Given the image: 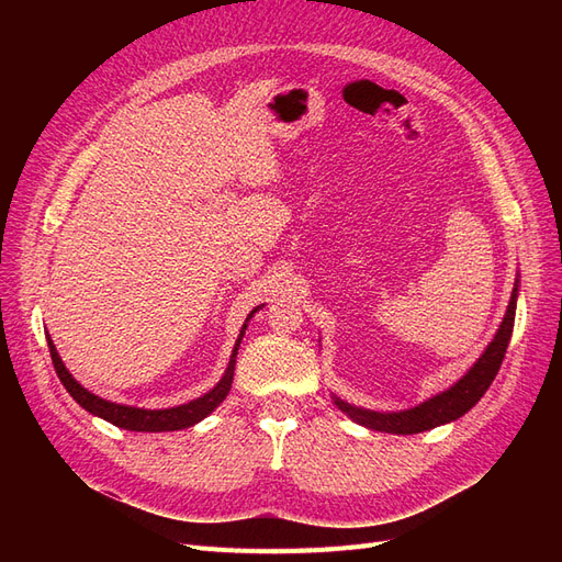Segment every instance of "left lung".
<instances>
[{
    "instance_id": "left-lung-1",
    "label": "left lung",
    "mask_w": 562,
    "mask_h": 562,
    "mask_svg": "<svg viewBox=\"0 0 562 562\" xmlns=\"http://www.w3.org/2000/svg\"><path fill=\"white\" fill-rule=\"evenodd\" d=\"M518 288L520 279L514 283V293L512 300H508L506 314L502 318V326L497 328L492 342L485 347L481 353V359L475 361L462 378H459L452 386H448L440 394L427 398L424 403L407 407V411L398 413H378V411H368V407L351 405L342 398H337L333 394V403L342 411L349 419L356 424H361L366 429L372 431H384V434H422L440 427V424L454 422L462 415H467L471 407L483 398L485 391L490 389L492 380L497 378L499 366L504 361V353L508 342H512V333H514V321H516V302H518Z\"/></svg>"
}]
</instances>
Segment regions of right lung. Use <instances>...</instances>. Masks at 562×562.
<instances>
[{
	"mask_svg": "<svg viewBox=\"0 0 562 562\" xmlns=\"http://www.w3.org/2000/svg\"><path fill=\"white\" fill-rule=\"evenodd\" d=\"M260 310H262V304L248 314L246 323L239 330V337H236V345L232 349L225 375L220 378V382L209 391V394H203V396H199L190 403H182V405H176V407H164V411H145V407L112 403V401H105V398L91 394L89 389H83L70 375V370L65 368L63 359L56 351L54 339H50L48 335H46V342H48V351H50V361H54V368L58 372L63 386L67 389V394H70L83 407V411L114 424V427H119V429H128V431H151V434H155V431H178V429L194 427V424H199L203 417H209L215 411V407L227 398L229 389H232V380H234L236 353H239L241 339H244L246 328H248V321L252 318L255 312H260Z\"/></svg>",
	"mask_w": 562,
	"mask_h": 562,
	"instance_id": "right-lung-1",
	"label": "right lung"
}]
</instances>
